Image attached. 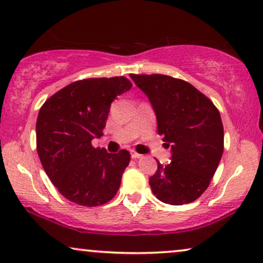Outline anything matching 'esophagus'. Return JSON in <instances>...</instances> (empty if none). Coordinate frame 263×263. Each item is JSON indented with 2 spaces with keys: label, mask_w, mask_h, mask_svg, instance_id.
I'll return each instance as SVG.
<instances>
[{
  "label": "esophagus",
  "mask_w": 263,
  "mask_h": 263,
  "mask_svg": "<svg viewBox=\"0 0 263 263\" xmlns=\"http://www.w3.org/2000/svg\"><path fill=\"white\" fill-rule=\"evenodd\" d=\"M131 157H132V159H139V157H142V155H141V154L136 153L135 150H131Z\"/></svg>",
  "instance_id": "esophagus-1"
}]
</instances>
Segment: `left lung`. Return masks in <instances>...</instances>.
I'll return each mask as SVG.
<instances>
[{
    "mask_svg": "<svg viewBox=\"0 0 263 263\" xmlns=\"http://www.w3.org/2000/svg\"><path fill=\"white\" fill-rule=\"evenodd\" d=\"M129 77L148 96L157 132L171 146V163L157 161V171L149 178L154 195L173 205L194 202L208 187L222 156L219 110L185 80L163 74Z\"/></svg>",
    "mask_w": 263,
    "mask_h": 263,
    "instance_id": "1",
    "label": "left lung"
}]
</instances>
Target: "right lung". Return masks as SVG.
<instances>
[{
  "mask_svg": "<svg viewBox=\"0 0 263 263\" xmlns=\"http://www.w3.org/2000/svg\"><path fill=\"white\" fill-rule=\"evenodd\" d=\"M132 87L125 77L78 80L45 101L36 124L37 153L45 173L68 201L96 207L110 201L128 166L129 153L95 149L110 104Z\"/></svg>",
  "mask_w": 263,
  "mask_h": 263,
  "instance_id": "right-lung-1",
  "label": "right lung"
}]
</instances>
